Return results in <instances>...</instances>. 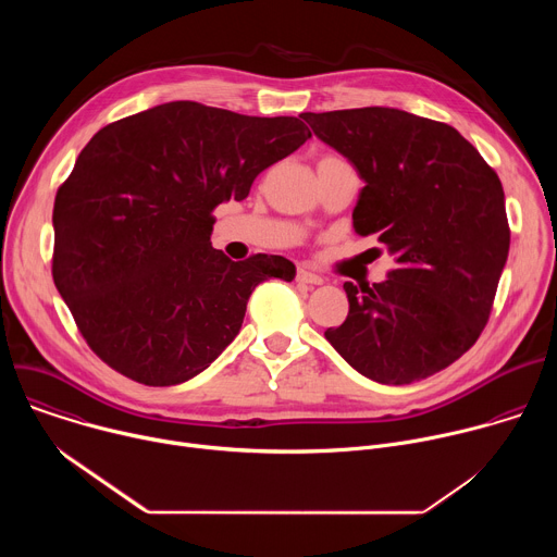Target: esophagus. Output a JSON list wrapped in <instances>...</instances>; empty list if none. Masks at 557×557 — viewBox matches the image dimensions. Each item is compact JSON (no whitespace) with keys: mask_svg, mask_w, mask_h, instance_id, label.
<instances>
[{"mask_svg":"<svg viewBox=\"0 0 557 557\" xmlns=\"http://www.w3.org/2000/svg\"><path fill=\"white\" fill-rule=\"evenodd\" d=\"M295 280H297L299 284H308V286H320V284H324V280H322L320 275H314V273H310V271H306V269H297Z\"/></svg>","mask_w":557,"mask_h":557,"instance_id":"34e87169","label":"esophagus"}]
</instances>
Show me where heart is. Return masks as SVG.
Instances as JSON below:
<instances>
[{
    "label": "heart",
    "instance_id": "obj_1",
    "mask_svg": "<svg viewBox=\"0 0 557 557\" xmlns=\"http://www.w3.org/2000/svg\"><path fill=\"white\" fill-rule=\"evenodd\" d=\"M320 161H342V158H337V156H333V153H329V156H322Z\"/></svg>",
    "mask_w": 557,
    "mask_h": 557
}]
</instances>
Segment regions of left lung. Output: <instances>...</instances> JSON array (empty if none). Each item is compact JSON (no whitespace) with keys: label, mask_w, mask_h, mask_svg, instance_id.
I'll return each mask as SVG.
<instances>
[{"label":"left lung","mask_w":557,"mask_h":557,"mask_svg":"<svg viewBox=\"0 0 557 557\" xmlns=\"http://www.w3.org/2000/svg\"><path fill=\"white\" fill-rule=\"evenodd\" d=\"M299 116L363 178L355 233H374L396 262L385 282L344 284L350 310L326 339L385 385L447 368L481 337L507 262L498 174L451 125L404 110Z\"/></svg>","instance_id":"1"}]
</instances>
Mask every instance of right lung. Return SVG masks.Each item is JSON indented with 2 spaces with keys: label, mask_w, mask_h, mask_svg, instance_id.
<instances>
[{
  "label": "right lung",
  "mask_w": 557,
  "mask_h": 557,
  "mask_svg": "<svg viewBox=\"0 0 557 557\" xmlns=\"http://www.w3.org/2000/svg\"><path fill=\"white\" fill-rule=\"evenodd\" d=\"M310 138L295 116H245L172 101L99 129L54 198L52 277L78 333L123 376L163 387L240 333L282 256L231 262L211 247L213 209Z\"/></svg>",
  "instance_id": "right-lung-1"
}]
</instances>
